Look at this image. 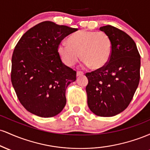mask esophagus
Segmentation results:
<instances>
[{
	"label": "esophagus",
	"mask_w": 150,
	"mask_h": 150,
	"mask_svg": "<svg viewBox=\"0 0 150 150\" xmlns=\"http://www.w3.org/2000/svg\"><path fill=\"white\" fill-rule=\"evenodd\" d=\"M84 75V73L82 71H77V76H80V75Z\"/></svg>",
	"instance_id": "1"
}]
</instances>
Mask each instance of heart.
<instances>
[{
  "mask_svg": "<svg viewBox=\"0 0 150 150\" xmlns=\"http://www.w3.org/2000/svg\"><path fill=\"white\" fill-rule=\"evenodd\" d=\"M112 52L111 38L104 32L81 30L68 38V44L61 42L58 53L65 65L72 67L80 61L92 69L103 68L109 61Z\"/></svg>",
  "mask_w": 150,
  "mask_h": 150,
  "instance_id": "1",
  "label": "heart"
}]
</instances>
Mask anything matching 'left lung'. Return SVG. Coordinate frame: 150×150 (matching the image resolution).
I'll list each match as a JSON object with an SVG mask.
<instances>
[{
    "label": "left lung",
    "instance_id": "8db88e82",
    "mask_svg": "<svg viewBox=\"0 0 150 150\" xmlns=\"http://www.w3.org/2000/svg\"><path fill=\"white\" fill-rule=\"evenodd\" d=\"M99 30L111 38L112 52L106 66L86 73L87 104L97 116H113L128 107L137 88L140 56L135 42L123 31L111 25Z\"/></svg>",
    "mask_w": 150,
    "mask_h": 150
}]
</instances>
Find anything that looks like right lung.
<instances>
[{
    "instance_id": "add662e5",
    "label": "right lung",
    "mask_w": 150,
    "mask_h": 150,
    "mask_svg": "<svg viewBox=\"0 0 150 150\" xmlns=\"http://www.w3.org/2000/svg\"><path fill=\"white\" fill-rule=\"evenodd\" d=\"M77 30L42 22L26 32L15 46L11 82L19 101L29 112L49 118L64 108L65 91L76 80V71L62 62L58 46Z\"/></svg>"
}]
</instances>
